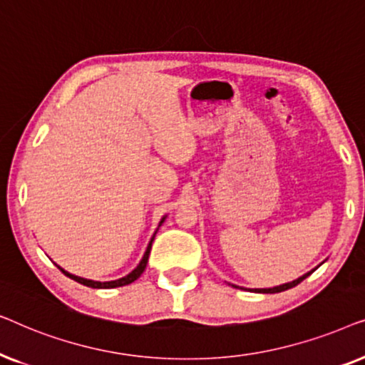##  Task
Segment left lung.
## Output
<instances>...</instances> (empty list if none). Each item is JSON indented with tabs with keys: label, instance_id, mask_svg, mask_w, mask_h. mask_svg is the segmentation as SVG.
Here are the masks:
<instances>
[{
	"label": "left lung",
	"instance_id": "1",
	"mask_svg": "<svg viewBox=\"0 0 365 365\" xmlns=\"http://www.w3.org/2000/svg\"><path fill=\"white\" fill-rule=\"evenodd\" d=\"M307 276H311V272L304 274L302 277L296 279V281H292V282H287V284H282V286L271 287V289H254V291H256V292H262V294H276V292H282V291H287V289H291V287H294V286H297V284H301V282L304 281V279H306Z\"/></svg>",
	"mask_w": 365,
	"mask_h": 365
}]
</instances>
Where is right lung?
I'll return each mask as SVG.
<instances>
[{"label":"right lung","mask_w":365,"mask_h":365,"mask_svg":"<svg viewBox=\"0 0 365 365\" xmlns=\"http://www.w3.org/2000/svg\"><path fill=\"white\" fill-rule=\"evenodd\" d=\"M163 221H164V217H163ZM161 221V222H163ZM154 239V237H153ZM153 239H151V242H149V246H148V249H146V252H144V256H143V259H141V262H139V266L134 269L133 272H129L126 277H121V279H118V281H109V282H96V281H89V279H83V277H78V276H73V274H69V272H66L64 271V269H61V272L64 274V276H68V277H71L73 281H76V282H79V284H83V286H88V287H94V289H111V287H121V286H128V284H131V282H134L136 281V279L141 276V274L144 272V269H146V264H148V259H149V252H151V246H153Z\"/></svg>","instance_id":"1"}]
</instances>
